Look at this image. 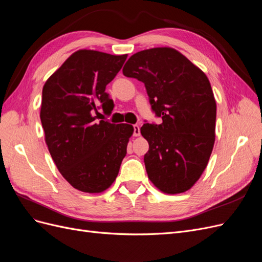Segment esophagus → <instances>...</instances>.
Instances as JSON below:
<instances>
[{"label": "esophagus", "mask_w": 262, "mask_h": 262, "mask_svg": "<svg viewBox=\"0 0 262 262\" xmlns=\"http://www.w3.org/2000/svg\"><path fill=\"white\" fill-rule=\"evenodd\" d=\"M140 126L138 124H134L133 125V136L134 137H139L140 136Z\"/></svg>", "instance_id": "34e87169"}]
</instances>
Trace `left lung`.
<instances>
[{"instance_id":"left-lung-1","label":"left lung","mask_w":262,"mask_h":262,"mask_svg":"<svg viewBox=\"0 0 262 262\" xmlns=\"http://www.w3.org/2000/svg\"><path fill=\"white\" fill-rule=\"evenodd\" d=\"M125 76L143 82L161 124L144 123L148 179L164 193H182L199 180L215 141L216 102L209 78L179 51L161 47L134 53Z\"/></svg>"}]
</instances>
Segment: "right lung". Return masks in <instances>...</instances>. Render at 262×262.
I'll list each match as a JSON object with an SVG mask.
<instances>
[{
	"instance_id": "obj_1",
	"label": "right lung",
	"mask_w": 262,
	"mask_h": 262,
	"mask_svg": "<svg viewBox=\"0 0 262 262\" xmlns=\"http://www.w3.org/2000/svg\"><path fill=\"white\" fill-rule=\"evenodd\" d=\"M126 57L78 50L43 85L40 120L46 143L61 175L80 191H105L114 184L126 154L133 126L97 118L98 104L106 114L112 113L114 101L106 86Z\"/></svg>"
}]
</instances>
